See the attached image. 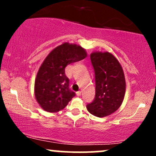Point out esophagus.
Segmentation results:
<instances>
[{"mask_svg": "<svg viewBox=\"0 0 156 156\" xmlns=\"http://www.w3.org/2000/svg\"><path fill=\"white\" fill-rule=\"evenodd\" d=\"M76 94H77V96H78V97L81 95V91H78V92H77Z\"/></svg>", "mask_w": 156, "mask_h": 156, "instance_id": "1", "label": "esophagus"}]
</instances>
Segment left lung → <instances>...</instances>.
I'll return each instance as SVG.
<instances>
[{"label":"left lung","mask_w":156,"mask_h":156,"mask_svg":"<svg viewBox=\"0 0 156 156\" xmlns=\"http://www.w3.org/2000/svg\"><path fill=\"white\" fill-rule=\"evenodd\" d=\"M90 59L95 76V98L87 105V110L95 117H107L115 112L124 100V72L119 61L109 52H93Z\"/></svg>","instance_id":"8db88e82"}]
</instances>
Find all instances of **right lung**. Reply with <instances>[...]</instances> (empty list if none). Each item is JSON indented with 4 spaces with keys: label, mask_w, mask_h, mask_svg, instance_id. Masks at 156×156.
<instances>
[{
    "label": "right lung",
    "mask_w": 156,
    "mask_h": 156,
    "mask_svg": "<svg viewBox=\"0 0 156 156\" xmlns=\"http://www.w3.org/2000/svg\"><path fill=\"white\" fill-rule=\"evenodd\" d=\"M87 55L81 46L68 42L57 46L47 55L39 67L34 83L36 100L43 110L51 113L59 112L76 95L69 88L65 67Z\"/></svg>",
    "instance_id": "obj_1"
}]
</instances>
